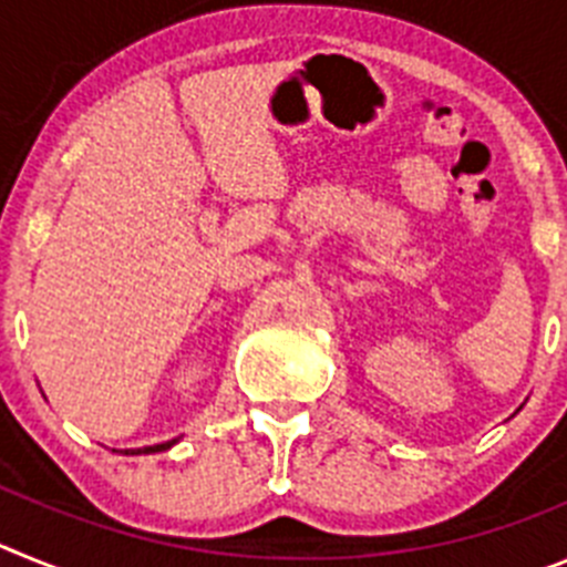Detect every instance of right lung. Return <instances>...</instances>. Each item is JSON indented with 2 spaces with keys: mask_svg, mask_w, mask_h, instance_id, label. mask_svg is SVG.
<instances>
[{
  "mask_svg": "<svg viewBox=\"0 0 567 567\" xmlns=\"http://www.w3.org/2000/svg\"><path fill=\"white\" fill-rule=\"evenodd\" d=\"M175 440H169V443H162V445H144V449H133V452H124V454H153V452H164V449H169V445H173Z\"/></svg>",
  "mask_w": 567,
  "mask_h": 567,
  "instance_id": "right-lung-1",
  "label": "right lung"
}]
</instances>
